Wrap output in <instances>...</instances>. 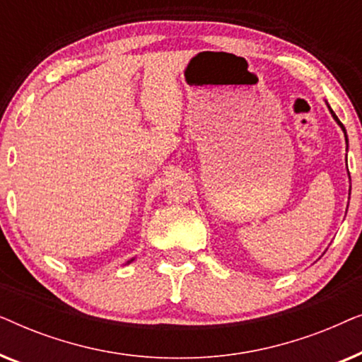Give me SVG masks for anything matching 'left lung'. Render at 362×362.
<instances>
[{
	"instance_id": "8db88e82",
	"label": "left lung",
	"mask_w": 362,
	"mask_h": 362,
	"mask_svg": "<svg viewBox=\"0 0 362 362\" xmlns=\"http://www.w3.org/2000/svg\"><path fill=\"white\" fill-rule=\"evenodd\" d=\"M328 108H329V105H328ZM329 112H331V115H333V118H334V120H336V122H338V125L341 127V130H343V132H344V136H346V128H344V125H343V123H341V122H339V118H338V117H336V113H334L333 110H331V108H329ZM346 143H348V136H346ZM349 192H351V189H349Z\"/></svg>"
}]
</instances>
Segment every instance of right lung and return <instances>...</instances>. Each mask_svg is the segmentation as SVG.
<instances>
[{
  "label": "right lung",
  "mask_w": 362,
  "mask_h": 362,
  "mask_svg": "<svg viewBox=\"0 0 362 362\" xmlns=\"http://www.w3.org/2000/svg\"><path fill=\"white\" fill-rule=\"evenodd\" d=\"M132 260H133V259H132ZM132 260H130V262H132ZM130 262H128V264H130Z\"/></svg>",
  "instance_id": "obj_1"
}]
</instances>
